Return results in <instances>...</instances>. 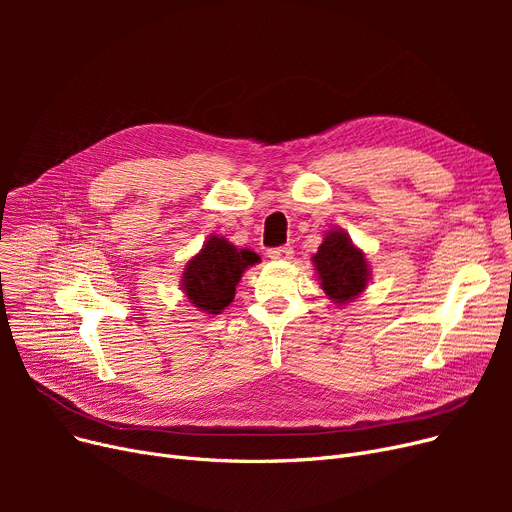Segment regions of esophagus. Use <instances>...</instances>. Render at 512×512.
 Wrapping results in <instances>:
<instances>
[{"label":"esophagus","instance_id":"esophagus-1","mask_svg":"<svg viewBox=\"0 0 512 512\" xmlns=\"http://www.w3.org/2000/svg\"><path fill=\"white\" fill-rule=\"evenodd\" d=\"M267 257L270 259H290L292 257V247L284 245V247H274L267 251Z\"/></svg>","mask_w":512,"mask_h":512}]
</instances>
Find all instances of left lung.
<instances>
[{
	"instance_id": "left-lung-1",
	"label": "left lung",
	"mask_w": 512,
	"mask_h": 512,
	"mask_svg": "<svg viewBox=\"0 0 512 512\" xmlns=\"http://www.w3.org/2000/svg\"><path fill=\"white\" fill-rule=\"evenodd\" d=\"M321 288L336 305H346L367 288L369 265L365 253L344 230H330L313 255Z\"/></svg>"
}]
</instances>
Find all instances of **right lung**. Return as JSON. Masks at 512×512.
<instances>
[{
    "label": "right lung",
    "instance_id": "right-lung-1",
    "mask_svg": "<svg viewBox=\"0 0 512 512\" xmlns=\"http://www.w3.org/2000/svg\"><path fill=\"white\" fill-rule=\"evenodd\" d=\"M255 263H259L257 253L236 249L226 238L211 234L203 249L184 265L180 286L193 307L218 315L234 301L236 284Z\"/></svg>",
    "mask_w": 512,
    "mask_h": 512
}]
</instances>
